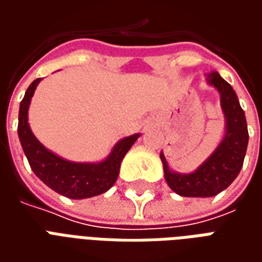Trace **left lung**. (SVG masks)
<instances>
[{"instance_id": "obj_1", "label": "left lung", "mask_w": 262, "mask_h": 262, "mask_svg": "<svg viewBox=\"0 0 262 262\" xmlns=\"http://www.w3.org/2000/svg\"><path fill=\"white\" fill-rule=\"evenodd\" d=\"M205 77L209 85L219 92L220 106L225 115V133L213 153L188 174L171 170L164 153H160L165 181L181 196L209 198L225 191L238 176L247 151V122L236 92L217 71H210Z\"/></svg>"}]
</instances>
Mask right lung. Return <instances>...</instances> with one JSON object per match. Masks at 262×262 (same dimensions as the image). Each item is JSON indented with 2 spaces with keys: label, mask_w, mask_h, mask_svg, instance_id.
Returning a JSON list of instances; mask_svg holds the SVG:
<instances>
[{
  "label": "right lung",
  "mask_w": 262,
  "mask_h": 262,
  "mask_svg": "<svg viewBox=\"0 0 262 262\" xmlns=\"http://www.w3.org/2000/svg\"><path fill=\"white\" fill-rule=\"evenodd\" d=\"M37 78L28 86L25 97L19 105L18 136L35 176L60 195L70 199H85L106 192L118 180L120 163L130 150L140 133L122 139L115 144L111 153L97 163L70 161L53 153L39 142L28 123V111L37 84Z\"/></svg>",
  "instance_id": "1"
}]
</instances>
